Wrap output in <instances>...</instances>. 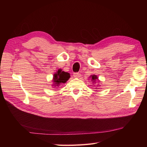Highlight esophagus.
<instances>
[{
  "instance_id": "1",
  "label": "esophagus",
  "mask_w": 147,
  "mask_h": 147,
  "mask_svg": "<svg viewBox=\"0 0 147 147\" xmlns=\"http://www.w3.org/2000/svg\"><path fill=\"white\" fill-rule=\"evenodd\" d=\"M80 73H74V77L75 78H79L80 77Z\"/></svg>"
}]
</instances>
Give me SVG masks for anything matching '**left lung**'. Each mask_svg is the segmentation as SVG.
<instances>
[{
    "mask_svg": "<svg viewBox=\"0 0 147 147\" xmlns=\"http://www.w3.org/2000/svg\"><path fill=\"white\" fill-rule=\"evenodd\" d=\"M91 78V80L92 82H93V83H96V80H98V78H97V75H91V77H90ZM98 86V85H97ZM95 89V88H94Z\"/></svg>",
    "mask_w": 147,
    "mask_h": 147,
    "instance_id": "left-lung-1",
    "label": "left lung"
}]
</instances>
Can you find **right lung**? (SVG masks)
<instances>
[{"label":"right lung","mask_w":147,"mask_h":147,"mask_svg":"<svg viewBox=\"0 0 147 147\" xmlns=\"http://www.w3.org/2000/svg\"><path fill=\"white\" fill-rule=\"evenodd\" d=\"M70 77V74L69 73L62 71V69H59L57 70V72H56V73L53 75V84H52V85L56 87L59 86L61 84L65 83L67 81Z\"/></svg>","instance_id":"right-lung-1"}]
</instances>
